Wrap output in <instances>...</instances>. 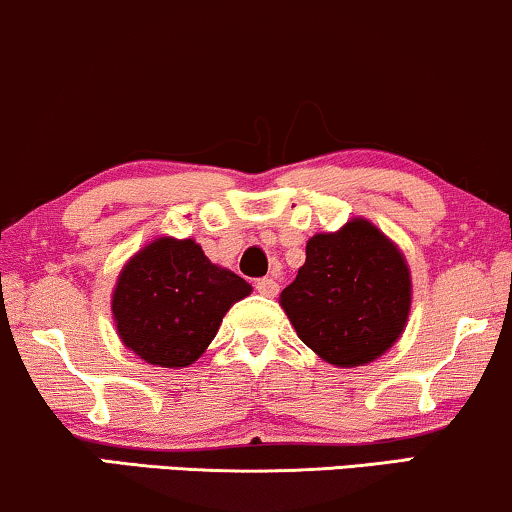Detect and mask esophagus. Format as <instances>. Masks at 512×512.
Instances as JSON below:
<instances>
[{
    "mask_svg": "<svg viewBox=\"0 0 512 512\" xmlns=\"http://www.w3.org/2000/svg\"><path fill=\"white\" fill-rule=\"evenodd\" d=\"M256 291L261 293V296H268V298H272V296H277L279 284L275 282V279L263 277V279H258V282H256Z\"/></svg>",
    "mask_w": 512,
    "mask_h": 512,
    "instance_id": "obj_1",
    "label": "esophagus"
}]
</instances>
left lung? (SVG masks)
<instances>
[{
    "mask_svg": "<svg viewBox=\"0 0 512 512\" xmlns=\"http://www.w3.org/2000/svg\"><path fill=\"white\" fill-rule=\"evenodd\" d=\"M305 263L279 296L298 338L340 368L370 363L408 324L412 282L405 256L380 228L352 219L307 240Z\"/></svg>",
    "mask_w": 512,
    "mask_h": 512,
    "instance_id": "8db88e82",
    "label": "left lung"
}]
</instances>
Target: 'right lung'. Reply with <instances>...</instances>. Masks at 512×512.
Listing matches in <instances>:
<instances>
[{
	"label": "right lung",
	"mask_w": 512,
	"mask_h": 512,
	"mask_svg": "<svg viewBox=\"0 0 512 512\" xmlns=\"http://www.w3.org/2000/svg\"><path fill=\"white\" fill-rule=\"evenodd\" d=\"M251 286L219 268L195 240L158 237L118 275L111 312L118 338L151 366L186 368L214 340L223 317Z\"/></svg>",
	"instance_id": "right-lung-1"
}]
</instances>
